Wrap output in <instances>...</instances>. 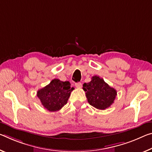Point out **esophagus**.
<instances>
[{"mask_svg": "<svg viewBox=\"0 0 152 152\" xmlns=\"http://www.w3.org/2000/svg\"><path fill=\"white\" fill-rule=\"evenodd\" d=\"M75 86H76V88H80L82 87V83H76L75 84Z\"/></svg>", "mask_w": 152, "mask_h": 152, "instance_id": "1", "label": "esophagus"}]
</instances>
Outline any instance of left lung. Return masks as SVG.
Segmentation results:
<instances>
[{
  "label": "left lung",
  "instance_id": "8db88e82",
  "mask_svg": "<svg viewBox=\"0 0 152 152\" xmlns=\"http://www.w3.org/2000/svg\"><path fill=\"white\" fill-rule=\"evenodd\" d=\"M83 90L86 92L88 102L98 110H105L114 103L117 91L111 87L103 78L94 76L91 82L84 83Z\"/></svg>",
  "mask_w": 152,
  "mask_h": 152
}]
</instances>
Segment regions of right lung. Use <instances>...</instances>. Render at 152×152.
Returning a JSON list of instances; mask_svg holds the SVG:
<instances>
[{"instance_id":"1","label":"right lung","mask_w":152,"mask_h":152,"mask_svg":"<svg viewBox=\"0 0 152 152\" xmlns=\"http://www.w3.org/2000/svg\"><path fill=\"white\" fill-rule=\"evenodd\" d=\"M72 90L74 88L71 87L69 82L53 79L49 85L38 91L37 97L45 109L56 112L66 104Z\"/></svg>"}]
</instances>
